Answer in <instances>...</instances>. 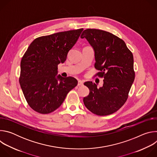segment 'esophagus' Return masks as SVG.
<instances>
[{
  "mask_svg": "<svg viewBox=\"0 0 157 157\" xmlns=\"http://www.w3.org/2000/svg\"><path fill=\"white\" fill-rule=\"evenodd\" d=\"M78 86H83V81H81V80H79V81H78Z\"/></svg>",
  "mask_w": 157,
  "mask_h": 157,
  "instance_id": "1",
  "label": "esophagus"
}]
</instances>
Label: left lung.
<instances>
[{"mask_svg": "<svg viewBox=\"0 0 157 157\" xmlns=\"http://www.w3.org/2000/svg\"><path fill=\"white\" fill-rule=\"evenodd\" d=\"M95 53L96 76L104 78L102 87L92 81L84 82L89 94L84 98L86 108L98 116H107L117 111L126 102L135 79L133 57L125 43L113 33L99 29L83 31Z\"/></svg>", "mask_w": 157, "mask_h": 157, "instance_id": "8db88e82", "label": "left lung"}]
</instances>
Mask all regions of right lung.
Returning <instances> with one entry per match:
<instances>
[{
  "instance_id": "obj_1",
  "label": "right lung",
  "mask_w": 157,
  "mask_h": 157,
  "mask_svg": "<svg viewBox=\"0 0 157 157\" xmlns=\"http://www.w3.org/2000/svg\"><path fill=\"white\" fill-rule=\"evenodd\" d=\"M82 30L79 29L36 38L22 57L19 82L28 104L37 113H52L77 86L75 78L57 75L58 64L66 61Z\"/></svg>"
}]
</instances>
